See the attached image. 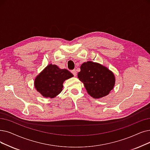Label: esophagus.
<instances>
[{
    "label": "esophagus",
    "instance_id": "esophagus-1",
    "mask_svg": "<svg viewBox=\"0 0 150 150\" xmlns=\"http://www.w3.org/2000/svg\"><path fill=\"white\" fill-rule=\"evenodd\" d=\"M71 74H72L75 76H76V71L75 70H72L71 71Z\"/></svg>",
    "mask_w": 150,
    "mask_h": 150
}]
</instances>
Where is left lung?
I'll return each mask as SVG.
<instances>
[{
	"mask_svg": "<svg viewBox=\"0 0 150 150\" xmlns=\"http://www.w3.org/2000/svg\"><path fill=\"white\" fill-rule=\"evenodd\" d=\"M78 78L84 84L88 93L94 98L106 96L113 89L115 79L113 74L102 65L88 61L80 67Z\"/></svg>",
	"mask_w": 150,
	"mask_h": 150,
	"instance_id": "left-lung-1",
	"label": "left lung"
}]
</instances>
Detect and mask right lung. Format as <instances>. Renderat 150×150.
<instances>
[{"label":"right lung","mask_w":150,"mask_h":150,"mask_svg":"<svg viewBox=\"0 0 150 150\" xmlns=\"http://www.w3.org/2000/svg\"><path fill=\"white\" fill-rule=\"evenodd\" d=\"M72 76L67 69L50 64L36 77L35 88L45 97L53 98L62 91L64 81Z\"/></svg>","instance_id":"1"}]
</instances>
